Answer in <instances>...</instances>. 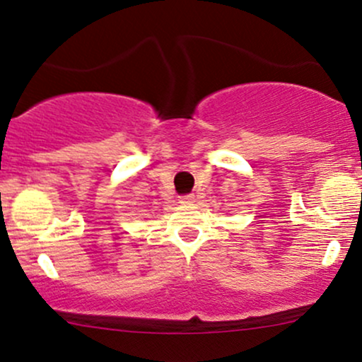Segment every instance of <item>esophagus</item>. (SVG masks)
Masks as SVG:
<instances>
[{"label":"esophagus","instance_id":"34e87169","mask_svg":"<svg viewBox=\"0 0 362 362\" xmlns=\"http://www.w3.org/2000/svg\"><path fill=\"white\" fill-rule=\"evenodd\" d=\"M194 201H195L194 194H185V195H180V199H178V202H180V204H192Z\"/></svg>","mask_w":362,"mask_h":362}]
</instances>
